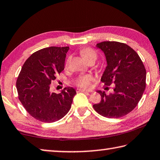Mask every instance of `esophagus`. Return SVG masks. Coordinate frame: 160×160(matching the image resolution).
<instances>
[{
	"label": "esophagus",
	"mask_w": 160,
	"mask_h": 160,
	"mask_svg": "<svg viewBox=\"0 0 160 160\" xmlns=\"http://www.w3.org/2000/svg\"><path fill=\"white\" fill-rule=\"evenodd\" d=\"M79 91H81V92H92V90H84V89H80Z\"/></svg>",
	"instance_id": "obj_1"
}]
</instances>
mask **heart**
Masks as SVG:
<instances>
[{
	"mask_svg": "<svg viewBox=\"0 0 160 160\" xmlns=\"http://www.w3.org/2000/svg\"><path fill=\"white\" fill-rule=\"evenodd\" d=\"M81 55L84 58V60L89 59V58H94L96 60L97 54L91 48H85L80 51ZM93 78L90 75H80L76 80V83L78 86L82 88H88L90 85V82L92 80Z\"/></svg>",
	"mask_w": 160,
	"mask_h": 160,
	"instance_id": "obj_1",
	"label": "heart"
}]
</instances>
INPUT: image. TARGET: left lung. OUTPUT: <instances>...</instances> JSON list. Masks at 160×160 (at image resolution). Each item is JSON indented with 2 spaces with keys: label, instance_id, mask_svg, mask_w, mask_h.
Returning a JSON list of instances; mask_svg holds the SVG:
<instances>
[{
  "label": "left lung",
  "instance_id": "left-lung-1",
  "mask_svg": "<svg viewBox=\"0 0 160 160\" xmlns=\"http://www.w3.org/2000/svg\"><path fill=\"white\" fill-rule=\"evenodd\" d=\"M96 47L107 61L101 82L108 86L114 84V88L109 95L98 90L101 101L93 108L105 118H121L133 110L140 100L146 86V70L138 53L128 45L105 41Z\"/></svg>",
  "mask_w": 160,
  "mask_h": 160
}]
</instances>
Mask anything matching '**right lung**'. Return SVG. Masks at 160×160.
<instances>
[{
  "instance_id": "obj_1",
  "label": "right lung",
  "mask_w": 160,
  "mask_h": 160,
  "mask_svg": "<svg viewBox=\"0 0 160 160\" xmlns=\"http://www.w3.org/2000/svg\"><path fill=\"white\" fill-rule=\"evenodd\" d=\"M69 47H49L34 52L22 65L16 81L18 98L30 115L43 122H53L69 112L76 94L68 87L56 94L51 82L64 70Z\"/></svg>"
}]
</instances>
